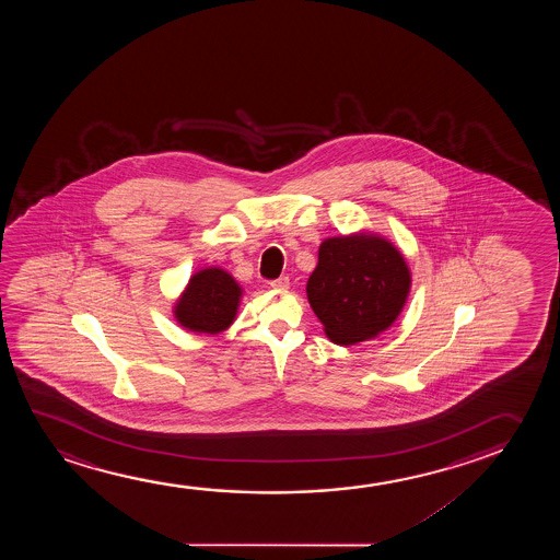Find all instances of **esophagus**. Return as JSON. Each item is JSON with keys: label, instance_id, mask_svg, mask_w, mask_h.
Masks as SVG:
<instances>
[{"label": "esophagus", "instance_id": "esophagus-1", "mask_svg": "<svg viewBox=\"0 0 560 560\" xmlns=\"http://www.w3.org/2000/svg\"><path fill=\"white\" fill-rule=\"evenodd\" d=\"M271 287L273 289H279V291H284V289H289V284H291V279L289 277H279V279H276V281H271Z\"/></svg>", "mask_w": 560, "mask_h": 560}]
</instances>
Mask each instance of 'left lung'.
I'll return each mask as SVG.
<instances>
[{
	"label": "left lung",
	"mask_w": 560,
	"mask_h": 560,
	"mask_svg": "<svg viewBox=\"0 0 560 560\" xmlns=\"http://www.w3.org/2000/svg\"><path fill=\"white\" fill-rule=\"evenodd\" d=\"M409 289V266L388 238L352 233L323 241L306 294L325 335L335 345L352 346L390 329Z\"/></svg>",
	"instance_id": "1"
}]
</instances>
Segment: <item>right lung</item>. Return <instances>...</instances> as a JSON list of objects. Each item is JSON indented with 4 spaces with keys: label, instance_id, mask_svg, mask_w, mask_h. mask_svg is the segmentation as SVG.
I'll return each mask as SVG.
<instances>
[{
    "label": "right lung",
    "instance_id": "obj_1",
    "mask_svg": "<svg viewBox=\"0 0 560 560\" xmlns=\"http://www.w3.org/2000/svg\"><path fill=\"white\" fill-rule=\"evenodd\" d=\"M241 299V284L225 269H199L176 300L174 317L184 329L220 335L235 322Z\"/></svg>",
    "mask_w": 560,
    "mask_h": 560
}]
</instances>
